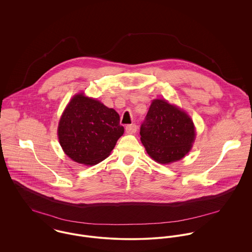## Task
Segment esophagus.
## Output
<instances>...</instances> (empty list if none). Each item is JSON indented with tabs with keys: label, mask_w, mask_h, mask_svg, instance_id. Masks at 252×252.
Returning <instances> with one entry per match:
<instances>
[{
	"label": "esophagus",
	"mask_w": 252,
	"mask_h": 252,
	"mask_svg": "<svg viewBox=\"0 0 252 252\" xmlns=\"http://www.w3.org/2000/svg\"><path fill=\"white\" fill-rule=\"evenodd\" d=\"M137 129H138V126H137L136 124H129V125L126 126V132H127L128 134H134V133H136Z\"/></svg>",
	"instance_id": "1"
}]
</instances>
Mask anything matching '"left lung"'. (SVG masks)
<instances>
[{"mask_svg": "<svg viewBox=\"0 0 252 252\" xmlns=\"http://www.w3.org/2000/svg\"><path fill=\"white\" fill-rule=\"evenodd\" d=\"M140 134L147 154L160 164L182 159L190 151L196 136L190 116L162 99L152 101Z\"/></svg>", "mask_w": 252, "mask_h": 252, "instance_id": "1", "label": "left lung"}]
</instances>
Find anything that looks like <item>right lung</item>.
Masks as SVG:
<instances>
[{"label":"right lung","instance_id":"right-lung-1","mask_svg":"<svg viewBox=\"0 0 252 252\" xmlns=\"http://www.w3.org/2000/svg\"><path fill=\"white\" fill-rule=\"evenodd\" d=\"M119 114L100 101L74 95L58 125V139L64 152L74 162L86 166L105 160L123 135Z\"/></svg>","mask_w":252,"mask_h":252}]
</instances>
